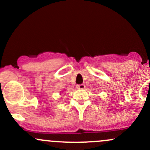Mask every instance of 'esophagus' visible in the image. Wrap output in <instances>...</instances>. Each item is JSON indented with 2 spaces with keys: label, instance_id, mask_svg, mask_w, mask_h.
Masks as SVG:
<instances>
[{
  "label": "esophagus",
  "instance_id": "obj_1",
  "mask_svg": "<svg viewBox=\"0 0 150 150\" xmlns=\"http://www.w3.org/2000/svg\"><path fill=\"white\" fill-rule=\"evenodd\" d=\"M86 88L84 84H80V85H77V88L78 89H84Z\"/></svg>",
  "mask_w": 150,
  "mask_h": 150
}]
</instances>
